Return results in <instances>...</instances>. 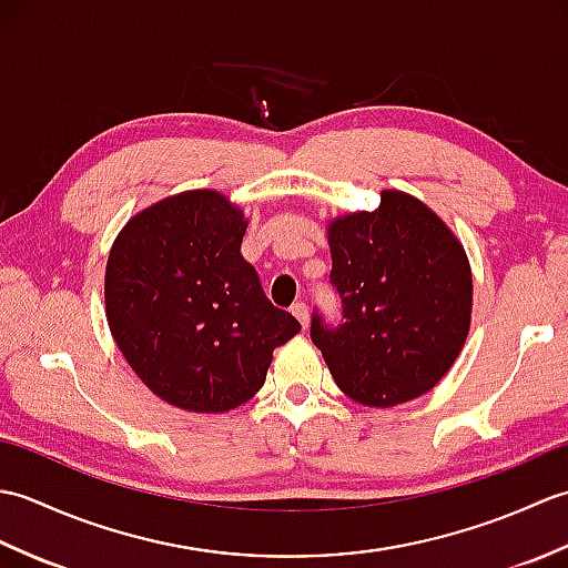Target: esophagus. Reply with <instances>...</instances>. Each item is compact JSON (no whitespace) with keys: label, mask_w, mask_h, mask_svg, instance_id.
<instances>
[{"label":"esophagus","mask_w":568,"mask_h":568,"mask_svg":"<svg viewBox=\"0 0 568 568\" xmlns=\"http://www.w3.org/2000/svg\"><path fill=\"white\" fill-rule=\"evenodd\" d=\"M291 312L297 317V322L303 324V327H307V324H310V310H307L305 303H295V305L291 307Z\"/></svg>","instance_id":"34e87169"}]
</instances>
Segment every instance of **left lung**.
<instances>
[{
    "label": "left lung",
    "instance_id": "8db88e82",
    "mask_svg": "<svg viewBox=\"0 0 568 568\" xmlns=\"http://www.w3.org/2000/svg\"><path fill=\"white\" fill-rule=\"evenodd\" d=\"M336 324L312 310L310 336L352 400L393 407L432 390L470 324V268L462 244L419 200L385 190L378 210L329 226Z\"/></svg>",
    "mask_w": 568,
    "mask_h": 568
}]
</instances>
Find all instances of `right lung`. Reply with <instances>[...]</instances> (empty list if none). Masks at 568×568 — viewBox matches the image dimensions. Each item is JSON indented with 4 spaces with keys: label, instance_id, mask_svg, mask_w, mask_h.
I'll return each instance as SVG.
<instances>
[{
    "label": "right lung",
    "instance_id": "right-lung-1",
    "mask_svg": "<svg viewBox=\"0 0 568 568\" xmlns=\"http://www.w3.org/2000/svg\"><path fill=\"white\" fill-rule=\"evenodd\" d=\"M246 222L220 192L192 190L136 214L106 261V320L149 388L192 413L261 390L273 348L300 322L273 307L241 256Z\"/></svg>",
    "mask_w": 568,
    "mask_h": 568
}]
</instances>
